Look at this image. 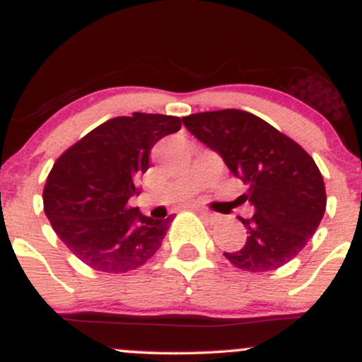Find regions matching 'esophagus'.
<instances>
[{
  "label": "esophagus",
  "instance_id": "obj_1",
  "mask_svg": "<svg viewBox=\"0 0 362 362\" xmlns=\"http://www.w3.org/2000/svg\"><path fill=\"white\" fill-rule=\"evenodd\" d=\"M195 211H197V213L201 214L202 218L207 219V221H211V223L218 221V216L213 214V213H209V211H204V209H201V207H195Z\"/></svg>",
  "mask_w": 362,
  "mask_h": 362
}]
</instances>
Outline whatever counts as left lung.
<instances>
[{
    "label": "left lung",
    "mask_w": 362,
    "mask_h": 362,
    "mask_svg": "<svg viewBox=\"0 0 362 362\" xmlns=\"http://www.w3.org/2000/svg\"><path fill=\"white\" fill-rule=\"evenodd\" d=\"M185 127L223 156L248 187L243 201L255 214L242 219L247 242L224 257L248 272L276 271L293 260L315 235L327 207L323 177L296 141L245 110L187 115Z\"/></svg>",
    "instance_id": "obj_1"
}]
</instances>
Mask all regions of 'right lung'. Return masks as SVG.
<instances>
[{"label": "right lung", "mask_w": 362, "mask_h": 362, "mask_svg": "<svg viewBox=\"0 0 362 362\" xmlns=\"http://www.w3.org/2000/svg\"><path fill=\"white\" fill-rule=\"evenodd\" d=\"M180 127L173 115L134 112L100 124L57 158L44 187V211L83 264L124 274L155 255L173 216L148 218L129 197L139 194L153 146Z\"/></svg>", "instance_id": "obj_1"}]
</instances>
